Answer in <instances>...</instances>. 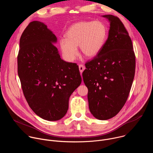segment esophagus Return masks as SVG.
Returning a JSON list of instances; mask_svg holds the SVG:
<instances>
[{"label":"esophagus","instance_id":"1","mask_svg":"<svg viewBox=\"0 0 153 153\" xmlns=\"http://www.w3.org/2000/svg\"><path fill=\"white\" fill-rule=\"evenodd\" d=\"M79 68L80 72L82 73L83 71V70L85 69V67L84 65H79Z\"/></svg>","mask_w":153,"mask_h":153}]
</instances>
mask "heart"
I'll return each instance as SVG.
<instances>
[{
  "instance_id": "heart-1",
  "label": "heart",
  "mask_w": 153,
  "mask_h": 153,
  "mask_svg": "<svg viewBox=\"0 0 153 153\" xmlns=\"http://www.w3.org/2000/svg\"><path fill=\"white\" fill-rule=\"evenodd\" d=\"M61 39L59 45L63 56L73 61L77 56V47L86 57H94L103 48L107 38V28L100 21H82L71 25Z\"/></svg>"
}]
</instances>
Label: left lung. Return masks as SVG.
I'll use <instances>...</instances> for the list:
<instances>
[{"label": "left lung", "instance_id": "left-lung-1", "mask_svg": "<svg viewBox=\"0 0 153 153\" xmlns=\"http://www.w3.org/2000/svg\"><path fill=\"white\" fill-rule=\"evenodd\" d=\"M102 17L110 22L108 39L100 53L85 63L82 76L91 113L105 120L115 116L128 99L136 58L131 39L120 20L110 14Z\"/></svg>", "mask_w": 153, "mask_h": 153}]
</instances>
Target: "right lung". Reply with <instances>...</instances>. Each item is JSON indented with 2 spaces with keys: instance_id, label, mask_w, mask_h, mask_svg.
Listing matches in <instances>:
<instances>
[{
  "instance_id": "obj_1",
  "label": "right lung",
  "mask_w": 153,
  "mask_h": 153,
  "mask_svg": "<svg viewBox=\"0 0 153 153\" xmlns=\"http://www.w3.org/2000/svg\"><path fill=\"white\" fill-rule=\"evenodd\" d=\"M57 40L44 23L31 22L20 37L17 56L25 97L38 116L49 121L66 114L70 97L82 82L78 65L60 58Z\"/></svg>"
}]
</instances>
